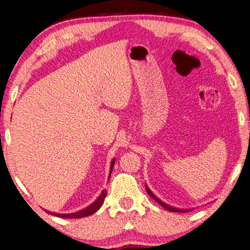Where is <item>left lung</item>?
I'll return each mask as SVG.
<instances>
[{"mask_svg": "<svg viewBox=\"0 0 250 250\" xmlns=\"http://www.w3.org/2000/svg\"><path fill=\"white\" fill-rule=\"evenodd\" d=\"M146 192H147V194H149V195H150L151 197H153L156 202L160 203V204L162 205V206L164 207V208H167V209H168L170 211H185V210H180V209H177V208H173V207H170L168 205H166V204H164L163 202H161V201L159 200V198H156V197L153 195V193H152V192L150 191V189H149V188H147V186H146Z\"/></svg>", "mask_w": 250, "mask_h": 250, "instance_id": "1", "label": "left lung"}]
</instances>
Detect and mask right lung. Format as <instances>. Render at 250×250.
Returning a JSON list of instances; mask_svg holds the SVG:
<instances>
[{
	"label": "right lung",
	"instance_id": "add662e5",
	"mask_svg": "<svg viewBox=\"0 0 250 250\" xmlns=\"http://www.w3.org/2000/svg\"><path fill=\"white\" fill-rule=\"evenodd\" d=\"M113 164H115V160L112 161L111 163V167H110V175H111V171L113 168ZM109 175V177H110ZM105 195H107V192L105 191H103V193L100 194V196L97 198L95 203H92V204L90 206L86 207L84 209H82L79 211H76V213H73V214H57V213H52V211H47L48 214H52L54 215V216H57V217H62V218H82V217H86V216H89V215L96 213L97 210H98L101 205L104 204V197Z\"/></svg>",
	"mask_w": 250,
	"mask_h": 250
}]
</instances>
